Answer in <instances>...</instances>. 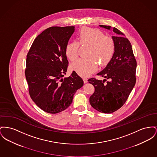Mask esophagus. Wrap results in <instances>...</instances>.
Wrapping results in <instances>:
<instances>
[{
    "instance_id": "obj_1",
    "label": "esophagus",
    "mask_w": 157,
    "mask_h": 157,
    "mask_svg": "<svg viewBox=\"0 0 157 157\" xmlns=\"http://www.w3.org/2000/svg\"><path fill=\"white\" fill-rule=\"evenodd\" d=\"M83 82H84V83H87V82H88V79H86V78H83Z\"/></svg>"
}]
</instances>
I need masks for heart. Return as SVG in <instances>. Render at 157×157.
<instances>
[{
    "mask_svg": "<svg viewBox=\"0 0 157 157\" xmlns=\"http://www.w3.org/2000/svg\"><path fill=\"white\" fill-rule=\"evenodd\" d=\"M79 43L72 41L66 44L65 54L67 58L74 61L79 56V44L89 46L86 56L79 59L71 65V68L82 76H88L97 71L98 63L101 66L107 65L114 55L115 43L113 37L104 35L97 28L84 27L78 33Z\"/></svg>",
    "mask_w": 157,
    "mask_h": 157,
    "instance_id": "1",
    "label": "heart"
}]
</instances>
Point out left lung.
Returning <instances> with one entry per match:
<instances>
[{
    "label": "left lung",
    "mask_w": 157,
    "mask_h": 157,
    "mask_svg": "<svg viewBox=\"0 0 157 157\" xmlns=\"http://www.w3.org/2000/svg\"><path fill=\"white\" fill-rule=\"evenodd\" d=\"M110 29L111 26L100 25ZM113 31L117 34L113 36L115 51L110 62L101 72L97 74L111 82L100 81L91 78L88 80L95 88L90 98L92 107L103 113H112L121 108L128 98L136 83V60L132 45L124 34L115 27Z\"/></svg>",
    "instance_id": "obj_1"
}]
</instances>
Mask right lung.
<instances>
[{
	"mask_svg": "<svg viewBox=\"0 0 157 157\" xmlns=\"http://www.w3.org/2000/svg\"><path fill=\"white\" fill-rule=\"evenodd\" d=\"M75 27H52L37 36L30 47L25 74L29 95L43 110L56 114L66 110L83 85L75 71L63 79L69 62L65 47Z\"/></svg>",
	"mask_w": 157,
	"mask_h": 157,
	"instance_id": "1",
	"label": "right lung"
}]
</instances>
